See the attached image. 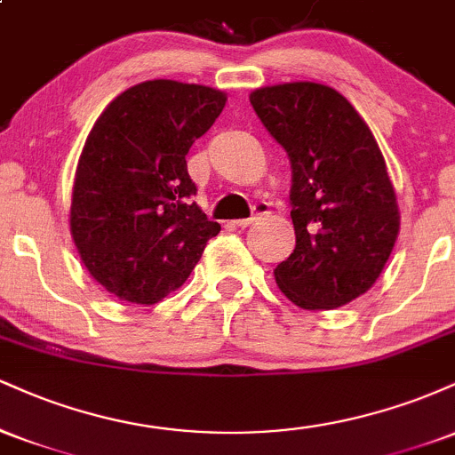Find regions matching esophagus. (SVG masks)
I'll use <instances>...</instances> for the list:
<instances>
[{
	"mask_svg": "<svg viewBox=\"0 0 455 455\" xmlns=\"http://www.w3.org/2000/svg\"><path fill=\"white\" fill-rule=\"evenodd\" d=\"M269 213V207H267V203H257V205H254V213L250 218H242V220H235V224H237L239 228H245V227H250V224H254L259 220L260 216H267Z\"/></svg>",
	"mask_w": 455,
	"mask_h": 455,
	"instance_id": "34e87169",
	"label": "esophagus"
}]
</instances>
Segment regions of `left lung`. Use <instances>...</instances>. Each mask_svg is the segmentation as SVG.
Returning a JSON list of instances; mask_svg holds the SVG:
<instances>
[{"label": "left lung", "mask_w": 455, "mask_h": 455, "mask_svg": "<svg viewBox=\"0 0 455 455\" xmlns=\"http://www.w3.org/2000/svg\"><path fill=\"white\" fill-rule=\"evenodd\" d=\"M250 104L291 160L295 250L274 269L304 310L363 295L387 263L400 212L377 139L342 93L321 83L260 87Z\"/></svg>", "instance_id": "8db88e82"}]
</instances>
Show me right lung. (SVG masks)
Masks as SVG:
<instances>
[{"label":"right lung","instance_id":"add662e5","mask_svg":"<svg viewBox=\"0 0 455 455\" xmlns=\"http://www.w3.org/2000/svg\"><path fill=\"white\" fill-rule=\"evenodd\" d=\"M227 93L156 78L119 93L78 158L70 233L92 278L130 304L151 306L188 280L220 233L192 196L186 156Z\"/></svg>","mask_w":455,"mask_h":455}]
</instances>
